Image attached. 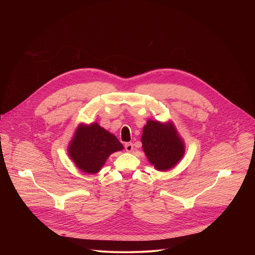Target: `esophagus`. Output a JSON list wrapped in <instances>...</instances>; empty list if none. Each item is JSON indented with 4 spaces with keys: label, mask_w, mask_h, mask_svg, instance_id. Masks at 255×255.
<instances>
[{
    "label": "esophagus",
    "mask_w": 255,
    "mask_h": 255,
    "mask_svg": "<svg viewBox=\"0 0 255 255\" xmlns=\"http://www.w3.org/2000/svg\"><path fill=\"white\" fill-rule=\"evenodd\" d=\"M125 150L127 152H131L133 150V144L132 143H126L125 144Z\"/></svg>",
    "instance_id": "1"
}]
</instances>
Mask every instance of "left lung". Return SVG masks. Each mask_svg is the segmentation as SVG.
<instances>
[{
  "label": "left lung",
  "mask_w": 255,
  "mask_h": 255,
  "mask_svg": "<svg viewBox=\"0 0 255 255\" xmlns=\"http://www.w3.org/2000/svg\"><path fill=\"white\" fill-rule=\"evenodd\" d=\"M141 142L148 161L159 171L172 168L185 154V143L171 122L148 120L143 127Z\"/></svg>",
  "instance_id": "1"
}]
</instances>
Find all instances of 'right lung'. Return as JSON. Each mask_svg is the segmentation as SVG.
<instances>
[{
	"instance_id": "1",
	"label": "right lung",
	"mask_w": 255,
	"mask_h": 255,
	"mask_svg": "<svg viewBox=\"0 0 255 255\" xmlns=\"http://www.w3.org/2000/svg\"><path fill=\"white\" fill-rule=\"evenodd\" d=\"M124 147L117 137L98 123L80 124L68 145V156L84 172L97 173L113 152Z\"/></svg>"
}]
</instances>
